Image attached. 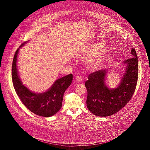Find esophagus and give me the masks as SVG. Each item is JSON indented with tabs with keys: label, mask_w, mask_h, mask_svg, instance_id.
Here are the masks:
<instances>
[{
	"label": "esophagus",
	"mask_w": 150,
	"mask_h": 150,
	"mask_svg": "<svg viewBox=\"0 0 150 150\" xmlns=\"http://www.w3.org/2000/svg\"><path fill=\"white\" fill-rule=\"evenodd\" d=\"M83 80V79L81 76H78L76 78V81L78 83H81L82 81Z\"/></svg>",
	"instance_id": "obj_1"
}]
</instances>
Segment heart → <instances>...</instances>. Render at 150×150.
Returning a JSON list of instances; mask_svg holds the SVG:
<instances>
[{"mask_svg":"<svg viewBox=\"0 0 150 150\" xmlns=\"http://www.w3.org/2000/svg\"><path fill=\"white\" fill-rule=\"evenodd\" d=\"M105 47V45L103 43L100 42L93 43L88 47L86 50V53L88 55L92 56L102 52L103 50ZM104 54H100L99 56L91 59L88 63V67L91 69H97L101 64V63L104 59Z\"/></svg>","mask_w":150,"mask_h":150,"instance_id":"b5f03b06","label":"heart"}]
</instances>
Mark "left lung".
Segmentation results:
<instances>
[{"label": "left lung", "instance_id": "1", "mask_svg": "<svg viewBox=\"0 0 150 150\" xmlns=\"http://www.w3.org/2000/svg\"><path fill=\"white\" fill-rule=\"evenodd\" d=\"M131 57L123 61L125 69L119 84L109 88L106 84L107 70L91 74L85 83L88 92L86 106L94 115L105 117L114 114L124 107L131 99L136 89L138 76V57L134 48Z\"/></svg>", "mask_w": 150, "mask_h": 150}]
</instances>
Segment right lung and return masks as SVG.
Returning a JSON list of instances; mask_svg holds the SVG:
<instances>
[{
  "instance_id": "1",
  "label": "right lung",
  "mask_w": 150,
  "mask_h": 150,
  "mask_svg": "<svg viewBox=\"0 0 150 150\" xmlns=\"http://www.w3.org/2000/svg\"><path fill=\"white\" fill-rule=\"evenodd\" d=\"M22 43L16 50L12 67V78L15 91L23 104L32 112L43 117H50L62 107L65 91L71 85L73 75L71 74L56 80L50 89L43 93L31 91L22 84L17 67L19 50L26 43Z\"/></svg>"
}]
</instances>
